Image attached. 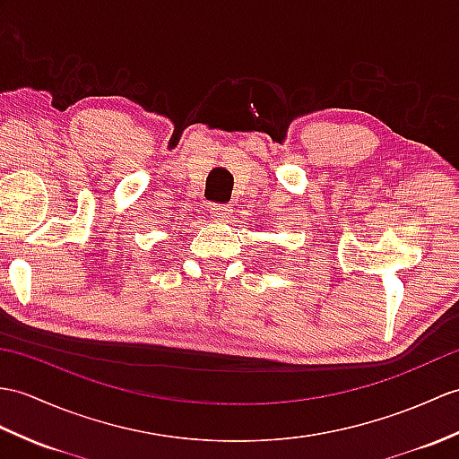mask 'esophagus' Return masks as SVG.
<instances>
[{"label":"esophagus","instance_id":"1","mask_svg":"<svg viewBox=\"0 0 459 459\" xmlns=\"http://www.w3.org/2000/svg\"><path fill=\"white\" fill-rule=\"evenodd\" d=\"M209 212H211V217H212V219L225 221V219H229V217H230L232 209H230L229 205H217V204H212V205L209 207Z\"/></svg>","mask_w":459,"mask_h":459}]
</instances>
